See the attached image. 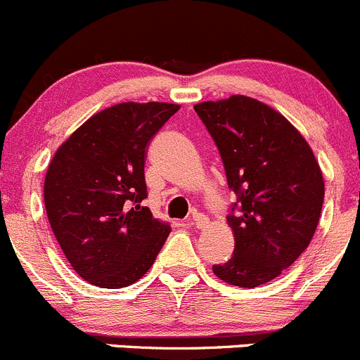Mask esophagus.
Wrapping results in <instances>:
<instances>
[{"label":"esophagus","mask_w":360,"mask_h":360,"mask_svg":"<svg viewBox=\"0 0 360 360\" xmlns=\"http://www.w3.org/2000/svg\"><path fill=\"white\" fill-rule=\"evenodd\" d=\"M187 222L191 224V226L198 227V229H202V227L208 226V217L202 215V213H195V212H194L191 217H188Z\"/></svg>","instance_id":"esophagus-1"}]
</instances>
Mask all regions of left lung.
<instances>
[{
  "instance_id": "obj_1",
  "label": "left lung",
  "mask_w": 360,
  "mask_h": 360,
  "mask_svg": "<svg viewBox=\"0 0 360 360\" xmlns=\"http://www.w3.org/2000/svg\"><path fill=\"white\" fill-rule=\"evenodd\" d=\"M215 140L238 205L227 217L233 257L213 266L229 285H264L289 268L315 234L323 176L311 147L275 108L233 94L194 106Z\"/></svg>"
}]
</instances>
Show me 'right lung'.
Returning a JSON list of instances; mask_svg holds the SVG:
<instances>
[{
    "instance_id": "add662e5",
    "label": "right lung",
    "mask_w": 360,
    "mask_h": 360,
    "mask_svg": "<svg viewBox=\"0 0 360 360\" xmlns=\"http://www.w3.org/2000/svg\"><path fill=\"white\" fill-rule=\"evenodd\" d=\"M173 103H119L94 113L56 150L44 184L45 210L71 268L101 289L138 282L169 234L141 201L154 134Z\"/></svg>"
}]
</instances>
